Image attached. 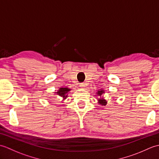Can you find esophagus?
Returning <instances> with one entry per match:
<instances>
[{
  "mask_svg": "<svg viewBox=\"0 0 159 159\" xmlns=\"http://www.w3.org/2000/svg\"><path fill=\"white\" fill-rule=\"evenodd\" d=\"M80 88H81V89H85V83H80Z\"/></svg>",
  "mask_w": 159,
  "mask_h": 159,
  "instance_id": "1",
  "label": "esophagus"
}]
</instances>
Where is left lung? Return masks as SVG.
Returning a JSON list of instances; mask_svg holds the SVG:
<instances>
[{
	"label": "left lung",
	"instance_id": "8db88e82",
	"mask_svg": "<svg viewBox=\"0 0 159 159\" xmlns=\"http://www.w3.org/2000/svg\"><path fill=\"white\" fill-rule=\"evenodd\" d=\"M104 93V89H100L99 91H98L97 95L100 97V98H98V104H100V105L102 106H106L107 104V101L106 99H104V98L102 97V95Z\"/></svg>",
	"mask_w": 159,
	"mask_h": 159
}]
</instances>
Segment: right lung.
<instances>
[{"label": "right lung", "instance_id": "1", "mask_svg": "<svg viewBox=\"0 0 159 159\" xmlns=\"http://www.w3.org/2000/svg\"><path fill=\"white\" fill-rule=\"evenodd\" d=\"M71 89H69L68 87H60L59 89L57 91V92H56L55 93H57V95H59V96H61L63 99H66V98L67 97V93L68 92H70Z\"/></svg>", "mask_w": 159, "mask_h": 159}]
</instances>
